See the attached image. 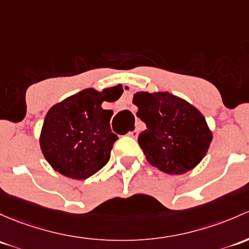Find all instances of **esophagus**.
Masks as SVG:
<instances>
[{"label":"esophagus","instance_id":"1","mask_svg":"<svg viewBox=\"0 0 249 249\" xmlns=\"http://www.w3.org/2000/svg\"><path fill=\"white\" fill-rule=\"evenodd\" d=\"M129 136H131V137H137V129H133L132 131H130Z\"/></svg>","mask_w":249,"mask_h":249}]
</instances>
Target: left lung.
Listing matches in <instances>:
<instances>
[{"mask_svg":"<svg viewBox=\"0 0 249 249\" xmlns=\"http://www.w3.org/2000/svg\"><path fill=\"white\" fill-rule=\"evenodd\" d=\"M133 104L146 125L138 143L151 166L167 174H184L206 155L213 133L192 105L168 91L136 93Z\"/></svg>","mask_w":249,"mask_h":249,"instance_id":"8db88e82","label":"left lung"}]
</instances>
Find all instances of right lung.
<instances>
[{
    "mask_svg": "<svg viewBox=\"0 0 249 249\" xmlns=\"http://www.w3.org/2000/svg\"><path fill=\"white\" fill-rule=\"evenodd\" d=\"M122 86L98 91L81 90L49 109L40 133V148L52 168L77 180L87 179L108 162L114 142L109 120L113 111L104 101H116Z\"/></svg>",
    "mask_w": 249,
    "mask_h": 249,
    "instance_id": "add662e5",
    "label": "right lung"
}]
</instances>
